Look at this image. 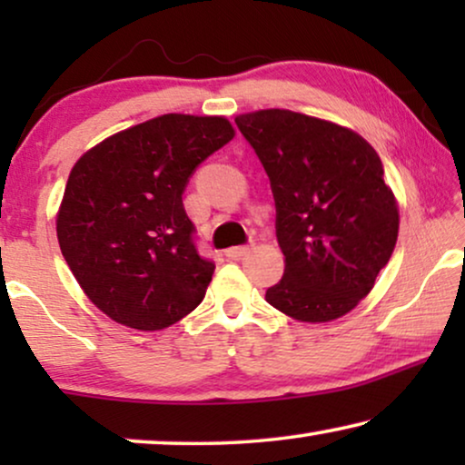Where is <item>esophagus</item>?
Segmentation results:
<instances>
[{"instance_id": "obj_1", "label": "esophagus", "mask_w": 465, "mask_h": 465, "mask_svg": "<svg viewBox=\"0 0 465 465\" xmlns=\"http://www.w3.org/2000/svg\"><path fill=\"white\" fill-rule=\"evenodd\" d=\"M252 245H237V247H231V250H226V256L231 260H237L241 256H245V253H250Z\"/></svg>"}]
</instances>
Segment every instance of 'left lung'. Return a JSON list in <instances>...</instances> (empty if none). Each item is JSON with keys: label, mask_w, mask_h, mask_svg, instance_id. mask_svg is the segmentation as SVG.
Returning a JSON list of instances; mask_svg holds the SVG:
<instances>
[{"label": "left lung", "mask_w": 465, "mask_h": 465, "mask_svg": "<svg viewBox=\"0 0 465 465\" xmlns=\"http://www.w3.org/2000/svg\"><path fill=\"white\" fill-rule=\"evenodd\" d=\"M271 180L282 282L266 302L326 323L371 294L398 241L400 209L377 150L358 133L292 110L234 118Z\"/></svg>", "instance_id": "1"}]
</instances>
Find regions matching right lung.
I'll use <instances>...</instances> for the list:
<instances>
[{
  "label": "right lung",
  "instance_id": "add662e5",
  "mask_svg": "<svg viewBox=\"0 0 465 465\" xmlns=\"http://www.w3.org/2000/svg\"><path fill=\"white\" fill-rule=\"evenodd\" d=\"M232 137L224 116L163 114L75 161L56 239L75 282L110 320L154 332L199 307L215 264L196 253L182 194L193 171Z\"/></svg>",
  "mask_w": 465,
  "mask_h": 465
}]
</instances>
